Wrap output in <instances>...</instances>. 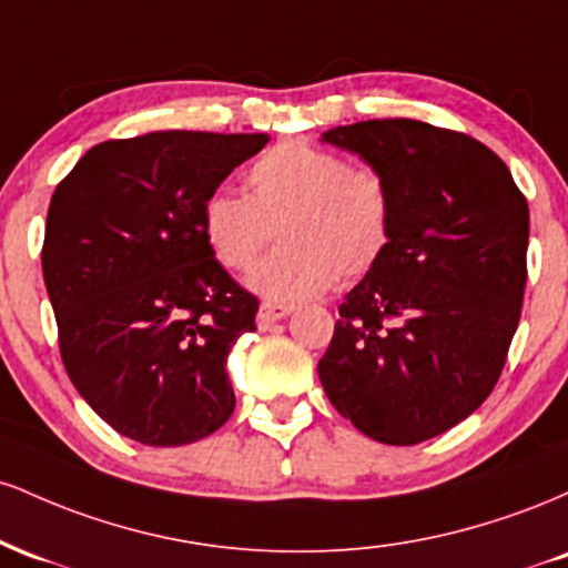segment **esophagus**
<instances>
[{
    "label": "esophagus",
    "instance_id": "34e87169",
    "mask_svg": "<svg viewBox=\"0 0 568 568\" xmlns=\"http://www.w3.org/2000/svg\"><path fill=\"white\" fill-rule=\"evenodd\" d=\"M293 312V306L288 304H275V302H264L262 306H258V315H256V323L262 325V328H270L272 323L277 321H285Z\"/></svg>",
    "mask_w": 568,
    "mask_h": 568
}]
</instances>
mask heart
Segmentation results:
<instances>
[{"instance_id":"b5f03b06","label":"heart","mask_w":568,"mask_h":568,"mask_svg":"<svg viewBox=\"0 0 568 568\" xmlns=\"http://www.w3.org/2000/svg\"><path fill=\"white\" fill-rule=\"evenodd\" d=\"M251 194L219 189L202 205V232L226 270L245 272L272 243L280 245L247 275L270 302H302L357 280L387 256L395 205L387 181L352 168L342 154L304 141L277 143L247 168Z\"/></svg>"}]
</instances>
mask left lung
Returning a JSON list of instances; mask_svg holds the SVG:
<instances>
[{
	"mask_svg": "<svg viewBox=\"0 0 568 568\" xmlns=\"http://www.w3.org/2000/svg\"><path fill=\"white\" fill-rule=\"evenodd\" d=\"M387 181V256L344 296L317 363L344 419L387 446L446 433L491 395L520 321L529 205L491 149L416 120L323 133Z\"/></svg>",
	"mask_w": 568,
	"mask_h": 568,
	"instance_id": "obj_1",
	"label": "left lung"
}]
</instances>
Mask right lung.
Returning a JSON list of instances; mask_svg holds the SVG:
<instances>
[{
    "label": "right lung",
    "mask_w": 568,
    "mask_h": 568,
    "mask_svg": "<svg viewBox=\"0 0 568 568\" xmlns=\"http://www.w3.org/2000/svg\"><path fill=\"white\" fill-rule=\"evenodd\" d=\"M266 133L160 130L103 141L50 200L42 272L63 366L106 425L186 446L234 410L226 357L258 302L216 262L202 205Z\"/></svg>",
    "instance_id": "obj_1"
}]
</instances>
